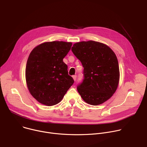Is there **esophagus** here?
Masks as SVG:
<instances>
[{
  "label": "esophagus",
  "instance_id": "obj_1",
  "mask_svg": "<svg viewBox=\"0 0 147 147\" xmlns=\"http://www.w3.org/2000/svg\"><path fill=\"white\" fill-rule=\"evenodd\" d=\"M72 77H73L74 80L76 81V78H77V76H76V75H73Z\"/></svg>",
  "mask_w": 147,
  "mask_h": 147
}]
</instances>
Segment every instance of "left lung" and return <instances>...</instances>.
Instances as JSON below:
<instances>
[{"label":"left lung","mask_w":147,"mask_h":147,"mask_svg":"<svg viewBox=\"0 0 147 147\" xmlns=\"http://www.w3.org/2000/svg\"><path fill=\"white\" fill-rule=\"evenodd\" d=\"M84 67L83 80L77 89L86 102L98 105L115 92L119 67L115 53L107 45L94 40L76 43L71 48Z\"/></svg>","instance_id":"left-lung-1"}]
</instances>
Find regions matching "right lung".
Masks as SVG:
<instances>
[{
  "instance_id": "add662e5",
  "label": "right lung",
  "mask_w": 147,
  "mask_h": 147,
  "mask_svg": "<svg viewBox=\"0 0 147 147\" xmlns=\"http://www.w3.org/2000/svg\"><path fill=\"white\" fill-rule=\"evenodd\" d=\"M72 44L53 41L35 47L28 57L26 78L32 96L47 106L59 103L74 82L63 61Z\"/></svg>"
}]
</instances>
